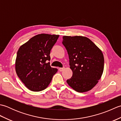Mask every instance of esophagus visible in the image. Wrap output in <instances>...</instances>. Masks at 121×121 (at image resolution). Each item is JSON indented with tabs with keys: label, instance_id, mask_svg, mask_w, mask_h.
<instances>
[{
	"label": "esophagus",
	"instance_id": "obj_1",
	"mask_svg": "<svg viewBox=\"0 0 121 121\" xmlns=\"http://www.w3.org/2000/svg\"><path fill=\"white\" fill-rule=\"evenodd\" d=\"M64 70H65V68H60L59 69V70L60 71V72H62Z\"/></svg>",
	"mask_w": 121,
	"mask_h": 121
}]
</instances>
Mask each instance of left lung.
Wrapping results in <instances>:
<instances>
[{
    "label": "left lung",
    "mask_w": 121,
    "mask_h": 121,
    "mask_svg": "<svg viewBox=\"0 0 121 121\" xmlns=\"http://www.w3.org/2000/svg\"><path fill=\"white\" fill-rule=\"evenodd\" d=\"M68 51L72 78L66 82L79 92L91 90L103 73L104 57L101 50L89 38L80 36L63 37Z\"/></svg>",
    "instance_id": "obj_1"
}]
</instances>
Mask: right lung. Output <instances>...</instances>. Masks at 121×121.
Instances as JSON below:
<instances>
[{
	"label": "right lung",
	"mask_w": 121,
	"mask_h": 121,
	"mask_svg": "<svg viewBox=\"0 0 121 121\" xmlns=\"http://www.w3.org/2000/svg\"><path fill=\"white\" fill-rule=\"evenodd\" d=\"M58 35L38 34L22 45L17 52L15 71L18 77L30 91H40L46 89L58 71L51 68V49Z\"/></svg>",
	"instance_id": "1"
}]
</instances>
